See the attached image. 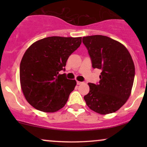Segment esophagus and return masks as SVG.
I'll use <instances>...</instances> for the list:
<instances>
[{"label": "esophagus", "mask_w": 147, "mask_h": 147, "mask_svg": "<svg viewBox=\"0 0 147 147\" xmlns=\"http://www.w3.org/2000/svg\"><path fill=\"white\" fill-rule=\"evenodd\" d=\"M77 85H81V84H83V82H79V81H77Z\"/></svg>", "instance_id": "34e87169"}]
</instances>
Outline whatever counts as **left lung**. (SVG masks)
I'll use <instances>...</instances> for the list:
<instances>
[{"label":"left lung","instance_id":"obj_1","mask_svg":"<svg viewBox=\"0 0 147 147\" xmlns=\"http://www.w3.org/2000/svg\"><path fill=\"white\" fill-rule=\"evenodd\" d=\"M93 68L101 70L98 84L88 83L84 97L89 109L101 115L115 113L129 98L135 77V65L124 45L102 35L83 37Z\"/></svg>","mask_w":147,"mask_h":147}]
</instances>
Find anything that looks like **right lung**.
<instances>
[{
	"label": "right lung",
	"mask_w": 147,
	"mask_h": 147,
	"mask_svg": "<svg viewBox=\"0 0 147 147\" xmlns=\"http://www.w3.org/2000/svg\"><path fill=\"white\" fill-rule=\"evenodd\" d=\"M81 43L82 37L50 36L27 49L20 64V82L25 99L34 109L54 113L65 105L77 82L59 72Z\"/></svg>",
	"instance_id": "1"
}]
</instances>
